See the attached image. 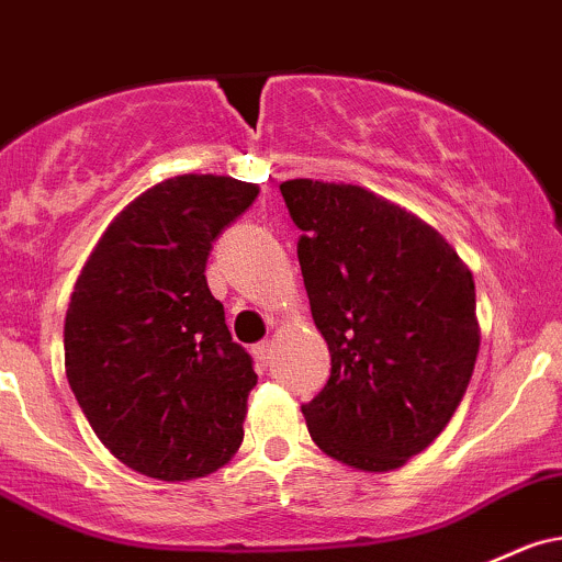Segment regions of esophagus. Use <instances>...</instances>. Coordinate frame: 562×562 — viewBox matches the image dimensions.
<instances>
[{
    "mask_svg": "<svg viewBox=\"0 0 562 562\" xmlns=\"http://www.w3.org/2000/svg\"><path fill=\"white\" fill-rule=\"evenodd\" d=\"M252 355H256L258 360H261L263 366H267V362L271 360V341H261V344H256V347H252Z\"/></svg>",
    "mask_w": 562,
    "mask_h": 562,
    "instance_id": "esophagus-1",
    "label": "esophagus"
}]
</instances>
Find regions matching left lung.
<instances>
[{
  "label": "left lung",
  "instance_id": "left-lung-1",
  "mask_svg": "<svg viewBox=\"0 0 562 562\" xmlns=\"http://www.w3.org/2000/svg\"><path fill=\"white\" fill-rule=\"evenodd\" d=\"M299 226L312 317L330 379L301 405L341 464L390 472L431 446L470 386L480 349L474 280L418 215L351 183H280Z\"/></svg>",
  "mask_w": 562,
  "mask_h": 562
}]
</instances>
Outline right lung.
I'll use <instances>...</instances> for the list:
<instances>
[{"instance_id": "1", "label": "right lung", "mask_w": 562, "mask_h": 562, "mask_svg": "<svg viewBox=\"0 0 562 562\" xmlns=\"http://www.w3.org/2000/svg\"><path fill=\"white\" fill-rule=\"evenodd\" d=\"M256 196L229 176L168 178L111 221L74 285L69 386L98 440L146 477H205L243 442L258 375L205 263Z\"/></svg>"}]
</instances>
